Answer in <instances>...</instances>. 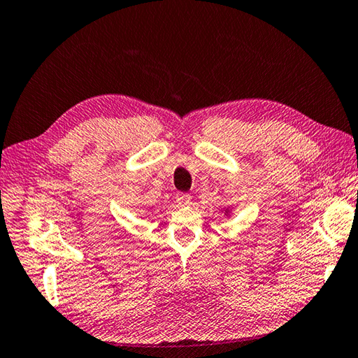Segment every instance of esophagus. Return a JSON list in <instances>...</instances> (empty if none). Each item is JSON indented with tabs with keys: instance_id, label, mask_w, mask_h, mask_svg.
I'll list each match as a JSON object with an SVG mask.
<instances>
[{
	"instance_id": "34e87169",
	"label": "esophagus",
	"mask_w": 358,
	"mask_h": 358,
	"mask_svg": "<svg viewBox=\"0 0 358 358\" xmlns=\"http://www.w3.org/2000/svg\"><path fill=\"white\" fill-rule=\"evenodd\" d=\"M176 201H178L179 206L184 207V206L190 204V202H192V196H190V194H187V193H178V194H176Z\"/></svg>"
}]
</instances>
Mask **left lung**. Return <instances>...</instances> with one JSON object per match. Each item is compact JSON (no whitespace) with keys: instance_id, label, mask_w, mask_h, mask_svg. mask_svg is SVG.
I'll list each match as a JSON object with an SVG mask.
<instances>
[{"instance_id":"1","label":"left lung","mask_w":358,"mask_h":358,"mask_svg":"<svg viewBox=\"0 0 358 358\" xmlns=\"http://www.w3.org/2000/svg\"><path fill=\"white\" fill-rule=\"evenodd\" d=\"M226 212H227V210H226Z\"/></svg>"}]
</instances>
